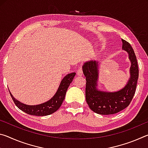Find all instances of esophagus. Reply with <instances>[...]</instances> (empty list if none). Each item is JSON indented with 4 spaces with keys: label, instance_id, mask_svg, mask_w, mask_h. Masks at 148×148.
<instances>
[{
    "label": "esophagus",
    "instance_id": "esophagus-1",
    "mask_svg": "<svg viewBox=\"0 0 148 148\" xmlns=\"http://www.w3.org/2000/svg\"><path fill=\"white\" fill-rule=\"evenodd\" d=\"M76 74L77 76H82V75H83V71H82V69L81 66L78 67V69H77Z\"/></svg>",
    "mask_w": 148,
    "mask_h": 148
}]
</instances>
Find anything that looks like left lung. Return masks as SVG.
<instances>
[{
    "mask_svg": "<svg viewBox=\"0 0 148 148\" xmlns=\"http://www.w3.org/2000/svg\"><path fill=\"white\" fill-rule=\"evenodd\" d=\"M122 50L128 53L131 61L130 77L124 87L117 91L110 92L98 89L99 63L96 61L86 62L82 70L86 77V99L90 109L101 115L116 114L129 106L133 98L138 78L136 56L131 44L121 39Z\"/></svg>",
    "mask_w": 148,
    "mask_h": 148,
    "instance_id": "8db88e82",
    "label": "left lung"
}]
</instances>
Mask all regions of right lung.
I'll use <instances>...</instances> for the list:
<instances>
[{"label": "right lung", "mask_w": 148, "mask_h": 148, "mask_svg": "<svg viewBox=\"0 0 148 148\" xmlns=\"http://www.w3.org/2000/svg\"><path fill=\"white\" fill-rule=\"evenodd\" d=\"M75 75H76V73L72 72V73H70L65 76L61 82L59 88L56 94L53 95V97L49 101L42 104L37 105H27L22 103L18 100L15 99L10 92V94L16 106L23 112L29 115H32V116H48V115L54 113L61 107L64 99L65 95H66L68 87L70 86V84L73 80Z\"/></svg>", "instance_id": "right-lung-1"}]
</instances>
